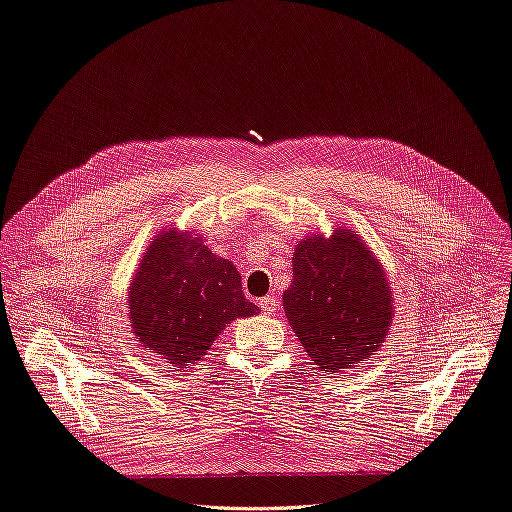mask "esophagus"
<instances>
[{"mask_svg": "<svg viewBox=\"0 0 512 512\" xmlns=\"http://www.w3.org/2000/svg\"><path fill=\"white\" fill-rule=\"evenodd\" d=\"M258 306L264 314H275L279 310V302L275 296H264L262 300H258Z\"/></svg>", "mask_w": 512, "mask_h": 512, "instance_id": "esophagus-1", "label": "esophagus"}]
</instances>
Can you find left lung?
<instances>
[{
	"instance_id": "8db88e82",
	"label": "left lung",
	"mask_w": 512,
	"mask_h": 512,
	"mask_svg": "<svg viewBox=\"0 0 512 512\" xmlns=\"http://www.w3.org/2000/svg\"><path fill=\"white\" fill-rule=\"evenodd\" d=\"M294 279L283 294L287 321L316 367L352 369L379 350L392 323V289L383 266L350 229L304 237Z\"/></svg>"
}]
</instances>
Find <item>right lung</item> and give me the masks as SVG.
Masks as SVG:
<instances>
[{
    "label": "right lung",
    "mask_w": 512,
    "mask_h": 512,
    "mask_svg": "<svg viewBox=\"0 0 512 512\" xmlns=\"http://www.w3.org/2000/svg\"><path fill=\"white\" fill-rule=\"evenodd\" d=\"M137 342L177 371L202 360L214 339L239 316H252L241 275L189 231H160L145 250L129 291Z\"/></svg>",
    "instance_id": "obj_1"
}]
</instances>
